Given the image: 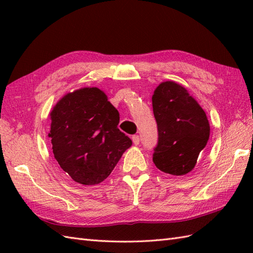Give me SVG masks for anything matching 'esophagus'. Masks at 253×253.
Here are the masks:
<instances>
[{
	"label": "esophagus",
	"instance_id": "obj_1",
	"mask_svg": "<svg viewBox=\"0 0 253 253\" xmlns=\"http://www.w3.org/2000/svg\"><path fill=\"white\" fill-rule=\"evenodd\" d=\"M131 139H132V142H133V144H135V146H138V144L140 143V138H139L138 135L132 136Z\"/></svg>",
	"mask_w": 253,
	"mask_h": 253
}]
</instances>
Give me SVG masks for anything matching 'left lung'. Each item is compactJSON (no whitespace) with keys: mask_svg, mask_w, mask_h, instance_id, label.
<instances>
[{"mask_svg":"<svg viewBox=\"0 0 253 253\" xmlns=\"http://www.w3.org/2000/svg\"><path fill=\"white\" fill-rule=\"evenodd\" d=\"M152 106L159 132L153 153L155 166L174 176L188 174L195 169L209 140L206 112L186 88L174 82L159 84L152 95Z\"/></svg>","mask_w":253,"mask_h":253,"instance_id":"1","label":"left lung"}]
</instances>
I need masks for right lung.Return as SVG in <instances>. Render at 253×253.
Returning a JSON list of instances; mask_svg holds the SVG:
<instances>
[{"label": "right lung", "instance_id": "1", "mask_svg": "<svg viewBox=\"0 0 253 253\" xmlns=\"http://www.w3.org/2000/svg\"><path fill=\"white\" fill-rule=\"evenodd\" d=\"M52 149L62 169L82 185H98L132 141L117 128L120 114L98 88L67 93L51 112Z\"/></svg>", "mask_w": 253, "mask_h": 253}]
</instances>
